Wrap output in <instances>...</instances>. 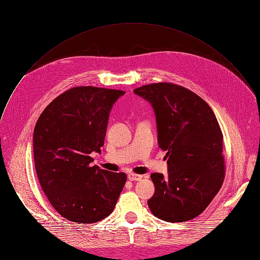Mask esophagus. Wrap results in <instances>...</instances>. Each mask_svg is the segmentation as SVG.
<instances>
[{
    "label": "esophagus",
    "instance_id": "esophagus-1",
    "mask_svg": "<svg viewBox=\"0 0 260 260\" xmlns=\"http://www.w3.org/2000/svg\"><path fill=\"white\" fill-rule=\"evenodd\" d=\"M127 179L129 181H140L142 179L141 175H136V174H128Z\"/></svg>",
    "mask_w": 260,
    "mask_h": 260
}]
</instances>
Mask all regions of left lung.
<instances>
[{
  "label": "left lung",
  "instance_id": "obj_1",
  "mask_svg": "<svg viewBox=\"0 0 260 260\" xmlns=\"http://www.w3.org/2000/svg\"><path fill=\"white\" fill-rule=\"evenodd\" d=\"M154 112L159 147L166 150L168 176L150 175L151 213L170 222L200 215L224 178L222 134L216 117L200 96L181 85L159 82L135 89Z\"/></svg>",
  "mask_w": 260,
  "mask_h": 260
}]
</instances>
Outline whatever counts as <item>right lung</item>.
Segmentation results:
<instances>
[{"label":"right lung","instance_id":"1","mask_svg":"<svg viewBox=\"0 0 260 260\" xmlns=\"http://www.w3.org/2000/svg\"><path fill=\"white\" fill-rule=\"evenodd\" d=\"M125 92L76 86L56 97L33 133L37 175L44 193L64 218L92 223L109 216L126 182L124 172L91 166L101 152L111 110Z\"/></svg>","mask_w":260,"mask_h":260}]
</instances>
